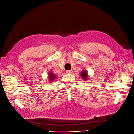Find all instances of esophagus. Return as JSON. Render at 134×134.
<instances>
[{
	"mask_svg": "<svg viewBox=\"0 0 134 134\" xmlns=\"http://www.w3.org/2000/svg\"><path fill=\"white\" fill-rule=\"evenodd\" d=\"M66 72L67 74H71L72 72V71H71V70H68V71H66Z\"/></svg>",
	"mask_w": 134,
	"mask_h": 134,
	"instance_id": "esophagus-1",
	"label": "esophagus"
}]
</instances>
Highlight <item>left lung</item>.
Returning <instances> with one entry per match:
<instances>
[{
    "mask_svg": "<svg viewBox=\"0 0 134 134\" xmlns=\"http://www.w3.org/2000/svg\"><path fill=\"white\" fill-rule=\"evenodd\" d=\"M80 75H81V77L83 79L84 81H86V80H88V74L87 72L86 71V70H83V71L81 72V74H80Z\"/></svg>",
    "mask_w": 134,
    "mask_h": 134,
    "instance_id": "8db88e82",
    "label": "left lung"
}]
</instances>
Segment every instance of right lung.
Instances as JSON below:
<instances>
[{"mask_svg":"<svg viewBox=\"0 0 134 134\" xmlns=\"http://www.w3.org/2000/svg\"><path fill=\"white\" fill-rule=\"evenodd\" d=\"M55 77H56V75L53 74L52 71H50V72L48 74V79L49 81H50V82H52L53 81H54Z\"/></svg>","mask_w":134,"mask_h":134,"instance_id":"right-lung-1","label":"right lung"}]
</instances>
